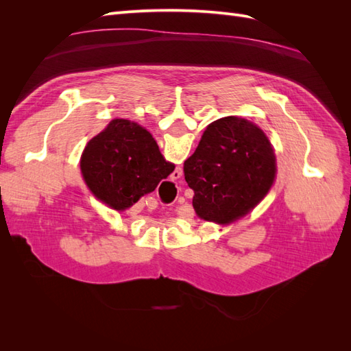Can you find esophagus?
<instances>
[{
  "label": "esophagus",
  "instance_id": "obj_1",
  "mask_svg": "<svg viewBox=\"0 0 351 351\" xmlns=\"http://www.w3.org/2000/svg\"><path fill=\"white\" fill-rule=\"evenodd\" d=\"M183 176V169L182 168H176V171L173 173V176H171V180H173V182H176V180H178L180 177H182Z\"/></svg>",
  "mask_w": 351,
  "mask_h": 351
}]
</instances>
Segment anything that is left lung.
<instances>
[{"mask_svg": "<svg viewBox=\"0 0 351 351\" xmlns=\"http://www.w3.org/2000/svg\"><path fill=\"white\" fill-rule=\"evenodd\" d=\"M277 174L272 145L256 124L239 117L210 123L184 161L199 218L231 224L268 195Z\"/></svg>", "mask_w": 351, "mask_h": 351, "instance_id": "left-lung-1", "label": "left lung"}]
</instances>
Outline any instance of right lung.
Listing matches in <instances>:
<instances>
[{
  "label": "right lung",
  "instance_id": "right-lung-1",
  "mask_svg": "<svg viewBox=\"0 0 351 351\" xmlns=\"http://www.w3.org/2000/svg\"><path fill=\"white\" fill-rule=\"evenodd\" d=\"M80 168L90 192L115 210L133 206L174 171L145 127L115 119L82 154Z\"/></svg>",
  "mask_w": 351,
  "mask_h": 351
}]
</instances>
